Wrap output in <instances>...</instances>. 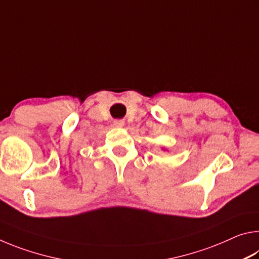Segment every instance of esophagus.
<instances>
[{"label":"esophagus","mask_w":259,"mask_h":259,"mask_svg":"<svg viewBox=\"0 0 259 259\" xmlns=\"http://www.w3.org/2000/svg\"><path fill=\"white\" fill-rule=\"evenodd\" d=\"M114 125H115L116 128H122V126L124 125V121H122V120H115V121H114Z\"/></svg>","instance_id":"esophagus-1"}]
</instances>
